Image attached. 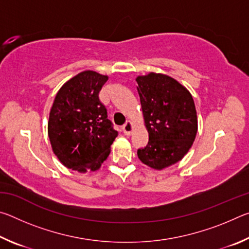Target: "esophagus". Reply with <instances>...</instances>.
Instances as JSON below:
<instances>
[{
	"instance_id": "obj_1",
	"label": "esophagus",
	"mask_w": 249,
	"mask_h": 249,
	"mask_svg": "<svg viewBox=\"0 0 249 249\" xmlns=\"http://www.w3.org/2000/svg\"><path fill=\"white\" fill-rule=\"evenodd\" d=\"M134 130V124H133V122H130V121H127L126 122V123L123 125V132H124V134L125 135H130L132 134V132Z\"/></svg>"
}]
</instances>
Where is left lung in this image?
<instances>
[{"label": "left lung", "mask_w": 249, "mask_h": 249, "mask_svg": "<svg viewBox=\"0 0 249 249\" xmlns=\"http://www.w3.org/2000/svg\"><path fill=\"white\" fill-rule=\"evenodd\" d=\"M145 127L149 142L138 149L142 163L162 170L182 159L196 140L197 116L195 101L187 88L167 74L138 75Z\"/></svg>", "instance_id": "left-lung-1"}]
</instances>
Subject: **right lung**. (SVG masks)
Here are the masks:
<instances>
[{
  "mask_svg": "<svg viewBox=\"0 0 249 249\" xmlns=\"http://www.w3.org/2000/svg\"><path fill=\"white\" fill-rule=\"evenodd\" d=\"M107 79L95 71H82L69 79L53 100L48 137L59 161L71 170H99L111 153L117 132L99 99Z\"/></svg>",
  "mask_w": 249,
  "mask_h": 249,
  "instance_id": "right-lung-1",
  "label": "right lung"
}]
</instances>
